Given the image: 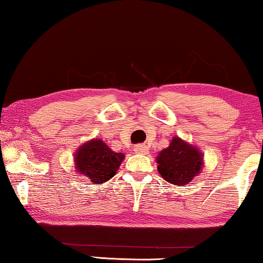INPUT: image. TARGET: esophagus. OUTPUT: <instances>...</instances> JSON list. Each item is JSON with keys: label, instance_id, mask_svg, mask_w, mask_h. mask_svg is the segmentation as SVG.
Wrapping results in <instances>:
<instances>
[{"label": "esophagus", "instance_id": "1", "mask_svg": "<svg viewBox=\"0 0 263 263\" xmlns=\"http://www.w3.org/2000/svg\"><path fill=\"white\" fill-rule=\"evenodd\" d=\"M134 151L136 153L146 154L147 152H148V147H147V145H136L134 147Z\"/></svg>", "mask_w": 263, "mask_h": 263}]
</instances>
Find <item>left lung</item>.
Here are the masks:
<instances>
[{
  "instance_id": "left-lung-1",
  "label": "left lung",
  "mask_w": 263,
  "mask_h": 263,
  "mask_svg": "<svg viewBox=\"0 0 263 263\" xmlns=\"http://www.w3.org/2000/svg\"><path fill=\"white\" fill-rule=\"evenodd\" d=\"M157 164L158 172L165 181L182 186L188 184L200 174L203 166V158L196 147L175 136L170 146L158 154Z\"/></svg>"
}]
</instances>
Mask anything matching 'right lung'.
Wrapping results in <instances>:
<instances>
[{"label":"right lung","mask_w":263,"mask_h":263,"mask_svg":"<svg viewBox=\"0 0 263 263\" xmlns=\"http://www.w3.org/2000/svg\"><path fill=\"white\" fill-rule=\"evenodd\" d=\"M124 159L123 153H116L103 140H91L79 147L75 153V167L95 184L112 178Z\"/></svg>","instance_id":"1"}]
</instances>
